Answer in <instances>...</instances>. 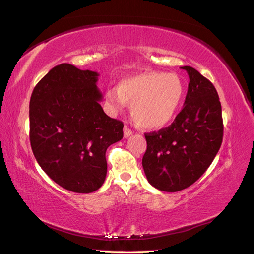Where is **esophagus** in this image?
I'll use <instances>...</instances> for the list:
<instances>
[{"mask_svg":"<svg viewBox=\"0 0 254 254\" xmlns=\"http://www.w3.org/2000/svg\"><path fill=\"white\" fill-rule=\"evenodd\" d=\"M123 133H124V137H128V136H131V135H132V134H133V131L131 130L130 127L126 126V127H123Z\"/></svg>","mask_w":254,"mask_h":254,"instance_id":"1","label":"esophagus"}]
</instances>
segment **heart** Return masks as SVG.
Instances as JSON below:
<instances>
[{"mask_svg": "<svg viewBox=\"0 0 254 254\" xmlns=\"http://www.w3.org/2000/svg\"><path fill=\"white\" fill-rule=\"evenodd\" d=\"M185 97V85L176 74L145 72L123 79L118 89L107 91L113 110L131 104L134 120L143 128L157 130L172 121Z\"/></svg>", "mask_w": 254, "mask_h": 254, "instance_id": "obj_1", "label": "heart"}]
</instances>
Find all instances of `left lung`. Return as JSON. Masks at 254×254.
Here are the masks:
<instances>
[{"mask_svg": "<svg viewBox=\"0 0 254 254\" xmlns=\"http://www.w3.org/2000/svg\"><path fill=\"white\" fill-rule=\"evenodd\" d=\"M185 106L168 127L145 133L142 165L148 182L165 192L193 185L212 164L223 142L222 106L214 85L191 66Z\"/></svg>", "mask_w": 254, "mask_h": 254, "instance_id": "8db88e82", "label": "left lung"}]
</instances>
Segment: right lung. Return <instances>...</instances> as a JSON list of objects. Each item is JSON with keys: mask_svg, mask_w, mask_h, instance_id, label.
<instances>
[{"mask_svg": "<svg viewBox=\"0 0 254 254\" xmlns=\"http://www.w3.org/2000/svg\"><path fill=\"white\" fill-rule=\"evenodd\" d=\"M99 74L62 63L36 85L29 102V138L38 164L68 191L94 192L107 175L106 150L123 137V123L99 101Z\"/></svg>", "mask_w": 254, "mask_h": 254, "instance_id": "1", "label": "right lung"}]
</instances>
